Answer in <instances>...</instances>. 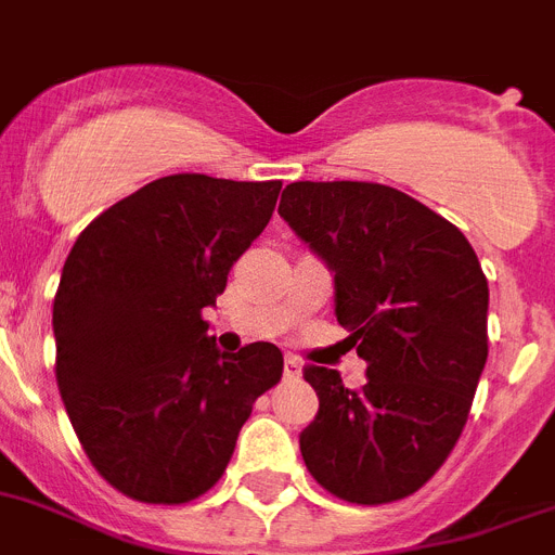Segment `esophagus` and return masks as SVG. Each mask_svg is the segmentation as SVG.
Here are the masks:
<instances>
[{"instance_id": "1", "label": "esophagus", "mask_w": 555, "mask_h": 555, "mask_svg": "<svg viewBox=\"0 0 555 555\" xmlns=\"http://www.w3.org/2000/svg\"><path fill=\"white\" fill-rule=\"evenodd\" d=\"M283 376H286V378H297V376H300V362H297L295 357L283 359Z\"/></svg>"}]
</instances>
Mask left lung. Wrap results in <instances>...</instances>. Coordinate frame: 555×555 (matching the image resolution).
<instances>
[{
  "mask_svg": "<svg viewBox=\"0 0 555 555\" xmlns=\"http://www.w3.org/2000/svg\"><path fill=\"white\" fill-rule=\"evenodd\" d=\"M278 212L334 272L336 323L367 362L359 390L302 371L320 399L302 461L339 500H404L457 443L489 359L480 260L457 227L387 184L292 182Z\"/></svg>",
  "mask_w": 555,
  "mask_h": 555,
  "instance_id": "8db88e82",
  "label": "left lung"
}]
</instances>
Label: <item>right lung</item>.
Masks as SVG:
<instances>
[{
  "instance_id": "obj_1",
  "label": "right lung",
  "mask_w": 555,
  "mask_h": 555,
  "mask_svg": "<svg viewBox=\"0 0 555 555\" xmlns=\"http://www.w3.org/2000/svg\"><path fill=\"white\" fill-rule=\"evenodd\" d=\"M283 182L173 173L103 210L52 302L55 378L80 447L137 503L179 505L224 475L283 353H221L202 309L269 224Z\"/></svg>"
}]
</instances>
